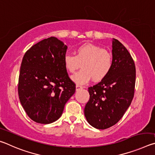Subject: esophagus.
Masks as SVG:
<instances>
[{"instance_id":"34e87169","label":"esophagus","mask_w":155,"mask_h":155,"mask_svg":"<svg viewBox=\"0 0 155 155\" xmlns=\"http://www.w3.org/2000/svg\"><path fill=\"white\" fill-rule=\"evenodd\" d=\"M81 89H83L82 86H81V85H76V90H77V91L80 90H81Z\"/></svg>"}]
</instances>
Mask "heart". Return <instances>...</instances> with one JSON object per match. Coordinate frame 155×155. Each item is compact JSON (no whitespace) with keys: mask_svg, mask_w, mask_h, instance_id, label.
<instances>
[{"mask_svg":"<svg viewBox=\"0 0 155 155\" xmlns=\"http://www.w3.org/2000/svg\"><path fill=\"white\" fill-rule=\"evenodd\" d=\"M64 64L65 70L71 74L77 72L81 65L82 70L71 78L77 85H84L92 78L94 81L105 78L112 70L113 56L101 46L85 44L75 49L74 55L65 54Z\"/></svg>","mask_w":155,"mask_h":155,"instance_id":"b5f03b06","label":"heart"}]
</instances>
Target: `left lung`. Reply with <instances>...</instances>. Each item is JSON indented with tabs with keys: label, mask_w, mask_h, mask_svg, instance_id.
<instances>
[{
	"label": "left lung",
	"mask_w": 155,
	"mask_h": 155,
	"mask_svg": "<svg viewBox=\"0 0 155 155\" xmlns=\"http://www.w3.org/2000/svg\"><path fill=\"white\" fill-rule=\"evenodd\" d=\"M112 55L111 71L101 82L88 88L90 100L84 109L89 124L98 129H106L116 124L134 96V61L125 46L114 38Z\"/></svg>",
	"instance_id": "obj_1"
}]
</instances>
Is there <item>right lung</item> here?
<instances>
[{"label": "right lung", "instance_id": "right-lung-1", "mask_svg": "<svg viewBox=\"0 0 155 155\" xmlns=\"http://www.w3.org/2000/svg\"><path fill=\"white\" fill-rule=\"evenodd\" d=\"M67 46L57 38L39 41L25 52L21 64L18 96L28 116L40 124L58 120L76 90L64 64Z\"/></svg>", "mask_w": 155, "mask_h": 155}]
</instances>
